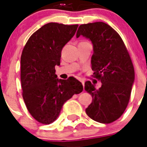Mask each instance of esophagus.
I'll return each mask as SVG.
<instances>
[{
	"label": "esophagus",
	"instance_id": "esophagus-1",
	"mask_svg": "<svg viewBox=\"0 0 147 147\" xmlns=\"http://www.w3.org/2000/svg\"><path fill=\"white\" fill-rule=\"evenodd\" d=\"M80 82H82V84L83 86H84V85H85V82H84V81H82V80H80Z\"/></svg>",
	"mask_w": 147,
	"mask_h": 147
}]
</instances>
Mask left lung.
Here are the masks:
<instances>
[{"instance_id":"obj_1","label":"left lung","mask_w":147,"mask_h":147,"mask_svg":"<svg viewBox=\"0 0 147 147\" xmlns=\"http://www.w3.org/2000/svg\"><path fill=\"white\" fill-rule=\"evenodd\" d=\"M80 36L92 41V69L94 78L101 82L99 89L89 81L85 83V90L92 96L85 112L97 122L112 123L123 114L129 103L135 77L132 61L120 35L108 24L80 25L76 36Z\"/></svg>"}]
</instances>
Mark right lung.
Listing matches in <instances>:
<instances>
[{"label": "right lung", "instance_id": "add662e5", "mask_svg": "<svg viewBox=\"0 0 147 147\" xmlns=\"http://www.w3.org/2000/svg\"><path fill=\"white\" fill-rule=\"evenodd\" d=\"M78 24H45L29 38L20 58L23 98L33 118L43 124L55 121L64 103L83 91L74 77L59 79L55 66L59 65L61 52L73 37Z\"/></svg>", "mask_w": 147, "mask_h": 147}]
</instances>
